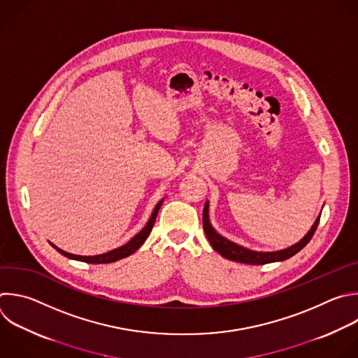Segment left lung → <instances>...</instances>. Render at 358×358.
<instances>
[{"mask_svg": "<svg viewBox=\"0 0 358 358\" xmlns=\"http://www.w3.org/2000/svg\"><path fill=\"white\" fill-rule=\"evenodd\" d=\"M320 216L316 219V222L313 223V226L310 227V230L308 231V234L303 237L301 242H298L296 245L285 249V250H280V252H273V253H260V252H252L248 250L242 246H237L231 242H229L224 237H222L219 233H216L213 230V227L210 226L209 222V216H208V202H205L203 206V213H202V223H203V231L208 237V241L210 243V246L213 248L215 252H217L220 256H223L227 260H233L237 263H245V264H253V266H259V264H268V263H274V262H282L287 260L289 257H292L294 255H296L298 252H301L312 239V236L315 234V230L319 224Z\"/></svg>", "mask_w": 358, "mask_h": 358, "instance_id": "obj_1", "label": "left lung"}]
</instances>
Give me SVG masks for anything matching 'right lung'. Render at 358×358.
I'll return each instance as SVG.
<instances>
[{
	"instance_id": "1",
	"label": "right lung",
	"mask_w": 358,
	"mask_h": 358,
	"mask_svg": "<svg viewBox=\"0 0 358 358\" xmlns=\"http://www.w3.org/2000/svg\"><path fill=\"white\" fill-rule=\"evenodd\" d=\"M163 203V199L156 205L153 213H152V217L149 219V222L146 223V226L134 237V239H131L127 245H124L122 248H117L115 250H110L105 255H98V256H76V255H70V253H66L63 250H60L59 248H56L55 245H52L60 255H63L64 257L67 259H71V260H77V262H84V263H90V264H106V263H113V262H117L121 259H125L131 255H134L143 243L145 241L148 239V236L150 234L152 229H153V224L156 222V217H157V213H159V209Z\"/></svg>"
}]
</instances>
